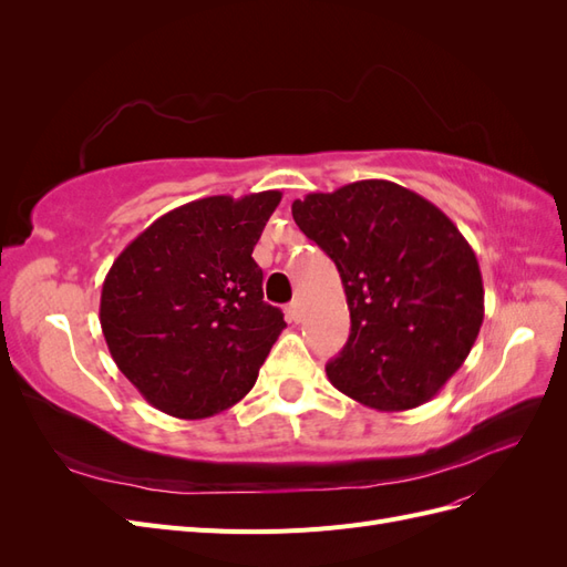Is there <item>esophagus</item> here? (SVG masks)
I'll use <instances>...</instances> for the list:
<instances>
[{
  "label": "esophagus",
  "mask_w": 567,
  "mask_h": 567,
  "mask_svg": "<svg viewBox=\"0 0 567 567\" xmlns=\"http://www.w3.org/2000/svg\"><path fill=\"white\" fill-rule=\"evenodd\" d=\"M286 319L288 321H296V323L302 319V307H300L298 300H293V302L286 307Z\"/></svg>",
  "instance_id": "obj_1"
}]
</instances>
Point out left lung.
Instances as JSON below:
<instances>
[{
  "label": "left lung",
  "mask_w": 567,
  "mask_h": 567,
  "mask_svg": "<svg viewBox=\"0 0 567 567\" xmlns=\"http://www.w3.org/2000/svg\"><path fill=\"white\" fill-rule=\"evenodd\" d=\"M290 210L346 288L352 326L326 367L331 385L379 411L433 400L466 362L485 317L483 274L454 221L385 179L307 194Z\"/></svg>",
  "instance_id": "1"
}]
</instances>
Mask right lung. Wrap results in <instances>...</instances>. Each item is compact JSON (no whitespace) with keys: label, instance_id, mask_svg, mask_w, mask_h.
I'll list each match as a JSON object with an SVG mask.
<instances>
[{"label":"right lung","instance_id":"1","mask_svg":"<svg viewBox=\"0 0 567 567\" xmlns=\"http://www.w3.org/2000/svg\"><path fill=\"white\" fill-rule=\"evenodd\" d=\"M281 192L208 196L165 213L115 257L99 321L113 362L175 419L241 402L286 329L252 248Z\"/></svg>","mask_w":567,"mask_h":567}]
</instances>
